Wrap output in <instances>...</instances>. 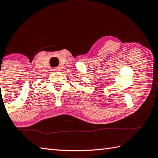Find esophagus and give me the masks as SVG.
I'll return each mask as SVG.
<instances>
[{
  "label": "esophagus",
  "mask_w": 158,
  "mask_h": 158,
  "mask_svg": "<svg viewBox=\"0 0 158 158\" xmlns=\"http://www.w3.org/2000/svg\"><path fill=\"white\" fill-rule=\"evenodd\" d=\"M60 68H59V67H56V68H54V69H53V70H54V71H60Z\"/></svg>",
  "instance_id": "obj_1"
}]
</instances>
